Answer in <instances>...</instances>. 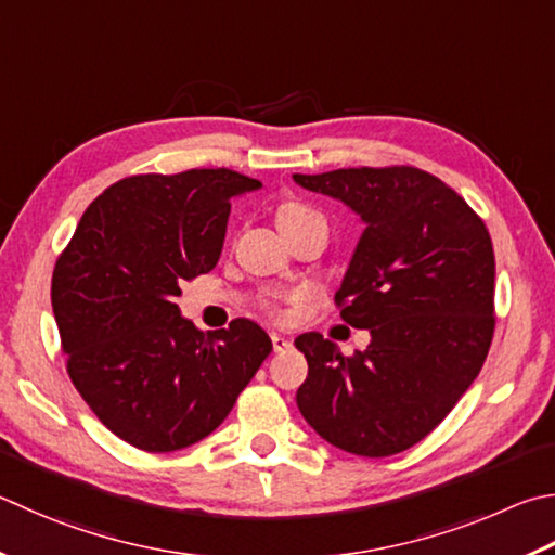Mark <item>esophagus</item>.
<instances>
[{
    "label": "esophagus",
    "instance_id": "34e87169",
    "mask_svg": "<svg viewBox=\"0 0 555 555\" xmlns=\"http://www.w3.org/2000/svg\"><path fill=\"white\" fill-rule=\"evenodd\" d=\"M271 345H274V351H286V349L294 347V341H291L284 335H271Z\"/></svg>",
    "mask_w": 555,
    "mask_h": 555
}]
</instances>
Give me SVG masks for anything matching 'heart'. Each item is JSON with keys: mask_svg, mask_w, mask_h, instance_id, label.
<instances>
[{"mask_svg": "<svg viewBox=\"0 0 555 555\" xmlns=\"http://www.w3.org/2000/svg\"><path fill=\"white\" fill-rule=\"evenodd\" d=\"M306 218H318V214L304 204H284L276 214V223L286 225V223H296V220H306Z\"/></svg>", "mask_w": 555, "mask_h": 555, "instance_id": "1", "label": "heart"}]
</instances>
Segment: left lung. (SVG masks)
Wrapping results in <instances>:
<instances>
[{
	"label": "left lung",
	"mask_w": 555,
	"mask_h": 555,
	"mask_svg": "<svg viewBox=\"0 0 555 555\" xmlns=\"http://www.w3.org/2000/svg\"><path fill=\"white\" fill-rule=\"evenodd\" d=\"M364 225L337 291L341 320L369 330L345 357L306 332L296 392L318 435L357 456H392L444 420L488 357L495 255L486 223L444 181L415 167L294 175Z\"/></svg>",
	"instance_id": "left-lung-1"
}]
</instances>
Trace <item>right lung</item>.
<instances>
[{
  "label": "right lung",
  "mask_w": 555,
  "mask_h": 555,
  "mask_svg": "<svg viewBox=\"0 0 555 555\" xmlns=\"http://www.w3.org/2000/svg\"><path fill=\"white\" fill-rule=\"evenodd\" d=\"M257 189L261 181L230 169L120 179L60 255L50 298L69 378L128 444H196L269 357L257 322L233 320L206 337L175 304L184 281L218 264L230 198Z\"/></svg>",
  "instance_id": "right-lung-1"
}]
</instances>
